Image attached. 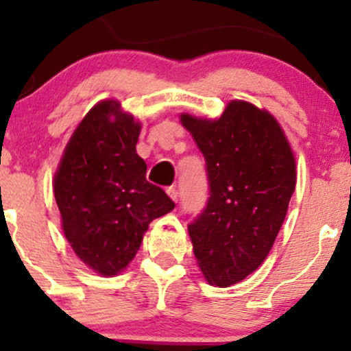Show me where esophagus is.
I'll list each match as a JSON object with an SVG mask.
<instances>
[{"label": "esophagus", "mask_w": 351, "mask_h": 351, "mask_svg": "<svg viewBox=\"0 0 351 351\" xmlns=\"http://www.w3.org/2000/svg\"><path fill=\"white\" fill-rule=\"evenodd\" d=\"M167 193H168V196H170L173 201H178V189H176L175 186H168L167 188Z\"/></svg>", "instance_id": "1"}]
</instances>
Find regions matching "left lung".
Listing matches in <instances>:
<instances>
[{
  "label": "left lung",
  "instance_id": "left-lung-1",
  "mask_svg": "<svg viewBox=\"0 0 351 351\" xmlns=\"http://www.w3.org/2000/svg\"><path fill=\"white\" fill-rule=\"evenodd\" d=\"M206 160L209 198L188 224L209 284L229 287L264 263L295 189V158L280 125L244 100L217 120L181 115Z\"/></svg>",
  "mask_w": 351,
  "mask_h": 351
}]
</instances>
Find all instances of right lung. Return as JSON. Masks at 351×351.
<instances>
[{"label": "right lung", "instance_id": "right-lung-1", "mask_svg": "<svg viewBox=\"0 0 351 351\" xmlns=\"http://www.w3.org/2000/svg\"><path fill=\"white\" fill-rule=\"evenodd\" d=\"M140 130L117 100H102L77 125L54 175L64 236L100 276L122 272L148 224L175 208L147 181V163L135 148Z\"/></svg>", "mask_w": 351, "mask_h": 351}]
</instances>
